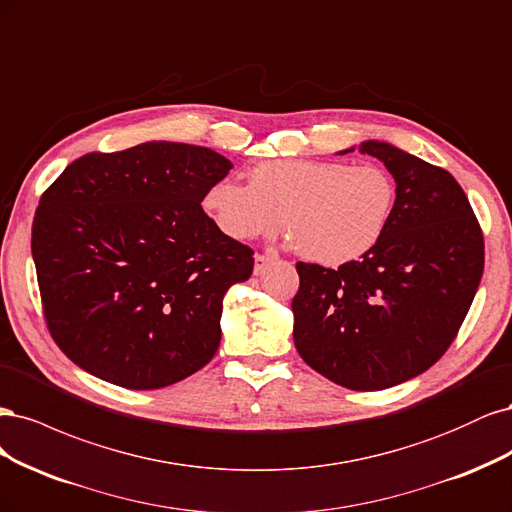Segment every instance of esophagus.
I'll return each mask as SVG.
<instances>
[{"instance_id": "obj_1", "label": "esophagus", "mask_w": 512, "mask_h": 512, "mask_svg": "<svg viewBox=\"0 0 512 512\" xmlns=\"http://www.w3.org/2000/svg\"><path fill=\"white\" fill-rule=\"evenodd\" d=\"M278 257L276 255H255V266H253V274L255 276H261L263 272H266L272 263L276 261Z\"/></svg>"}]
</instances>
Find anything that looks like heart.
Masks as SVG:
<instances>
[{
	"instance_id": "obj_1",
	"label": "heart",
	"mask_w": 512,
	"mask_h": 512,
	"mask_svg": "<svg viewBox=\"0 0 512 512\" xmlns=\"http://www.w3.org/2000/svg\"><path fill=\"white\" fill-rule=\"evenodd\" d=\"M202 206L227 238L270 236L283 223L287 244L302 257L338 268L381 244L398 208V183L378 163L274 159L249 172V185L212 183Z\"/></svg>"
}]
</instances>
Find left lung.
I'll return each mask as SVG.
<instances>
[{"mask_svg":"<svg viewBox=\"0 0 512 512\" xmlns=\"http://www.w3.org/2000/svg\"><path fill=\"white\" fill-rule=\"evenodd\" d=\"M357 148L385 163L398 183V208L364 259L338 270L295 266L293 342L332 383L378 391L425 372L449 349L481 283L485 246L447 170L381 140Z\"/></svg>","mask_w":512,"mask_h":512,"instance_id":"1","label":"left lung"}]
</instances>
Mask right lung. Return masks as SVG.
<instances>
[{
	"label": "right lung",
	"instance_id": "1",
	"mask_svg": "<svg viewBox=\"0 0 512 512\" xmlns=\"http://www.w3.org/2000/svg\"><path fill=\"white\" fill-rule=\"evenodd\" d=\"M234 163L206 146L151 140L76 159L42 195L31 229L48 329L78 368L161 389L204 368L227 289L253 251L204 212Z\"/></svg>",
	"mask_w": 512,
	"mask_h": 512
}]
</instances>
